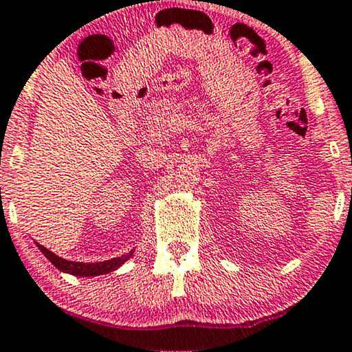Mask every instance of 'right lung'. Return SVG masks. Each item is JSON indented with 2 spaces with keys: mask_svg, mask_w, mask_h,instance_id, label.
Here are the masks:
<instances>
[{
  "mask_svg": "<svg viewBox=\"0 0 352 352\" xmlns=\"http://www.w3.org/2000/svg\"><path fill=\"white\" fill-rule=\"evenodd\" d=\"M36 245L39 248V251L44 254V256L47 257L50 262H52L55 267H57L58 270H62V272H65V274L75 275V277H96V275L114 272V270L120 269L126 261H129L131 256L134 254V249H133V251H131L129 254H126V256L114 257V259H109V261L75 262V261L62 259V257H58L57 254L49 251L47 248H44V245L39 244V243H36Z\"/></svg>",
  "mask_w": 352,
  "mask_h": 352,
  "instance_id": "right-lung-1",
  "label": "right lung"
}]
</instances>
